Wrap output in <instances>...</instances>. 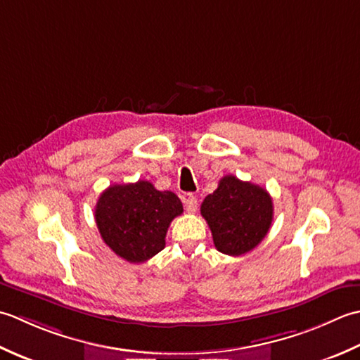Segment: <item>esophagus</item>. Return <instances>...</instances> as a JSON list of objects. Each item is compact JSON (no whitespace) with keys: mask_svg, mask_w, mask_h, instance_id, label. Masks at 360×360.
Instances as JSON below:
<instances>
[{"mask_svg":"<svg viewBox=\"0 0 360 360\" xmlns=\"http://www.w3.org/2000/svg\"><path fill=\"white\" fill-rule=\"evenodd\" d=\"M185 207H186V211H188V212H195V210H197V199H195V195L188 194V195L185 197Z\"/></svg>","mask_w":360,"mask_h":360,"instance_id":"esophagus-1","label":"esophagus"}]
</instances>
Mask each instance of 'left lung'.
I'll list each match as a JSON object with an SVG mask.
<instances>
[{
	"label": "left lung",
	"instance_id": "obj_1",
	"mask_svg": "<svg viewBox=\"0 0 360 360\" xmlns=\"http://www.w3.org/2000/svg\"><path fill=\"white\" fill-rule=\"evenodd\" d=\"M200 214L217 250L240 256L266 238L274 221V202L264 188L225 175L214 193L205 197Z\"/></svg>",
	"mask_w": 360,
	"mask_h": 360
}]
</instances>
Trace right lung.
<instances>
[{"label": "right lung", "mask_w": 360, "mask_h": 360, "mask_svg": "<svg viewBox=\"0 0 360 360\" xmlns=\"http://www.w3.org/2000/svg\"><path fill=\"white\" fill-rule=\"evenodd\" d=\"M183 212L171 191H158L148 180L112 185L94 210L98 230L112 250L129 262H144L165 248L174 217Z\"/></svg>", "instance_id": "add662e5"}]
</instances>
